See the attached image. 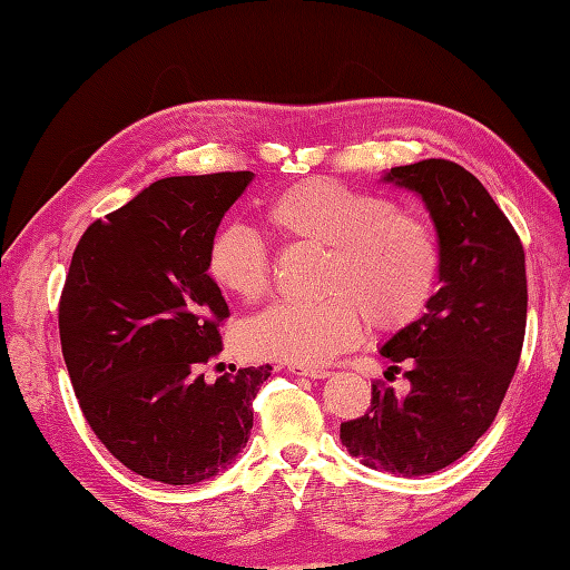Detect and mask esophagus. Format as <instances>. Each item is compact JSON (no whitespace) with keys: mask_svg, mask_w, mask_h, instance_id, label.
<instances>
[{"mask_svg":"<svg viewBox=\"0 0 570 570\" xmlns=\"http://www.w3.org/2000/svg\"><path fill=\"white\" fill-rule=\"evenodd\" d=\"M289 373L295 375H304V377H314V381H321V377H327L331 375V371L327 368H321V366H299V364H289L287 366Z\"/></svg>","mask_w":570,"mask_h":570,"instance_id":"obj_1","label":"esophagus"}]
</instances>
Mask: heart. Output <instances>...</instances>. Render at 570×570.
Segmentation results:
<instances>
[{"mask_svg": "<svg viewBox=\"0 0 570 570\" xmlns=\"http://www.w3.org/2000/svg\"><path fill=\"white\" fill-rule=\"evenodd\" d=\"M275 245L325 247L318 273L323 299L275 304L245 331L256 358L316 366L352 347L366 331H400L435 295L442 249L433 223L368 189L312 178L275 193L264 206ZM209 281L226 295L254 304L271 287V256L245 223H223L204 256Z\"/></svg>", "mask_w": 570, "mask_h": 570, "instance_id": "obj_1", "label": "heart"}]
</instances>
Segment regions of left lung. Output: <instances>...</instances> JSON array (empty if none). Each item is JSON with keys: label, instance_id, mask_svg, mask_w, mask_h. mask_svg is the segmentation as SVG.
<instances>
[{"label": "left lung", "instance_id": "left-lung-1", "mask_svg": "<svg viewBox=\"0 0 570 570\" xmlns=\"http://www.w3.org/2000/svg\"><path fill=\"white\" fill-rule=\"evenodd\" d=\"M385 180L423 197L442 249V287L428 314L381 350L394 364H411L409 394L396 396L375 381L371 406L340 425V440L368 469L411 478L461 459L502 406L525 337V252L504 212L463 166L425 159L394 166Z\"/></svg>", "mask_w": 570, "mask_h": 570}]
</instances>
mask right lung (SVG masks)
<instances>
[{
  "label": "right lung",
  "instance_id": "obj_1",
  "mask_svg": "<svg viewBox=\"0 0 570 570\" xmlns=\"http://www.w3.org/2000/svg\"><path fill=\"white\" fill-rule=\"evenodd\" d=\"M252 170L151 183L82 233L59 299L61 352L85 421L137 475L214 478L247 444L271 366L206 383L230 316L204 271L218 223Z\"/></svg>",
  "mask_w": 570,
  "mask_h": 570
}]
</instances>
